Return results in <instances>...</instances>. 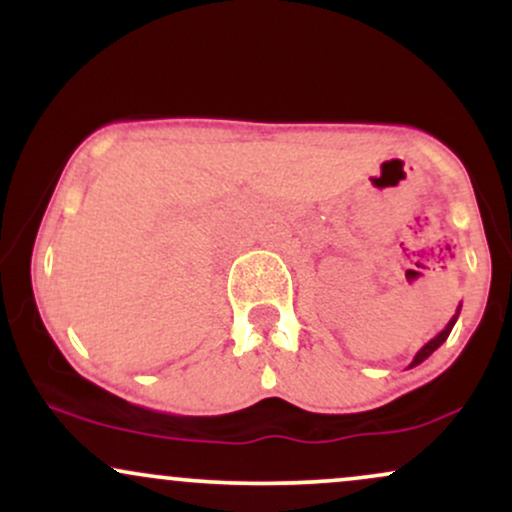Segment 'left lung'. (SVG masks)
Wrapping results in <instances>:
<instances>
[{"mask_svg": "<svg viewBox=\"0 0 512 512\" xmlns=\"http://www.w3.org/2000/svg\"><path fill=\"white\" fill-rule=\"evenodd\" d=\"M460 310H462V303H460V305H457L455 315H452V317H450V322H448V325H445V327H443V330H440V332L436 334V337H433V339H431V342H428V344H424V346H421V349H419V351H416L414 361H411V363H409V368H414V366H419V363H424V361H426V358H428V356H431V354H433V351H436V349H438V346H440V344H443V342H445V339H448V337H450L452 327H455L457 317H460Z\"/></svg>", "mask_w": 512, "mask_h": 512, "instance_id": "obj_1", "label": "left lung"}]
</instances>
